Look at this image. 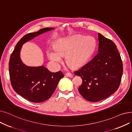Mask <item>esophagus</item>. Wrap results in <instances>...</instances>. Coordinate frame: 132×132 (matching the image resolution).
Here are the masks:
<instances>
[{
  "label": "esophagus",
  "mask_w": 132,
  "mask_h": 132,
  "mask_svg": "<svg viewBox=\"0 0 132 132\" xmlns=\"http://www.w3.org/2000/svg\"><path fill=\"white\" fill-rule=\"evenodd\" d=\"M66 76L68 77V78H72L74 77V74H72V73H67L66 74Z\"/></svg>",
  "instance_id": "obj_1"
}]
</instances>
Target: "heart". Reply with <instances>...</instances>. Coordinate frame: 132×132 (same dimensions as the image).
Listing matches in <instances>:
<instances>
[{"label": "heart", "instance_id": "heart-1", "mask_svg": "<svg viewBox=\"0 0 132 132\" xmlns=\"http://www.w3.org/2000/svg\"><path fill=\"white\" fill-rule=\"evenodd\" d=\"M95 47V42L92 37L73 36L58 41L54 45V50H47L46 54L51 60L56 63L62 61V56H65L68 65L78 68L88 61Z\"/></svg>", "mask_w": 132, "mask_h": 132}]
</instances>
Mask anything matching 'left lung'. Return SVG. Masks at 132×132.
Here are the masks:
<instances>
[{"label":"left lung","instance_id":"1","mask_svg":"<svg viewBox=\"0 0 132 132\" xmlns=\"http://www.w3.org/2000/svg\"><path fill=\"white\" fill-rule=\"evenodd\" d=\"M98 39V54L74 72L82 80L79 93L90 102L105 99L116 92L123 72L122 60L116 45L100 33Z\"/></svg>","mask_w":132,"mask_h":132}]
</instances>
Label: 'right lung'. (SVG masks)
I'll list each match as a JSON object with an SVG mask.
<instances>
[{"mask_svg":"<svg viewBox=\"0 0 132 132\" xmlns=\"http://www.w3.org/2000/svg\"><path fill=\"white\" fill-rule=\"evenodd\" d=\"M54 29L46 27L25 35L16 44L9 61L11 84L15 92L27 100L41 102L52 96L59 80L64 77L61 71L53 73L44 66L29 67L20 58L22 45L44 32Z\"/></svg>","mask_w":132,"mask_h":132,"instance_id":"right-lung-1","label":"right lung"}]
</instances>
